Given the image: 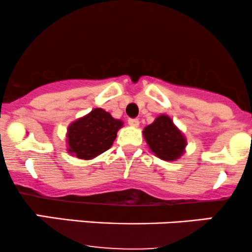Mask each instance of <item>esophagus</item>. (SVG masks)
Returning <instances> with one entry per match:
<instances>
[{"instance_id":"esophagus-1","label":"esophagus","mask_w":252,"mask_h":252,"mask_svg":"<svg viewBox=\"0 0 252 252\" xmlns=\"http://www.w3.org/2000/svg\"><path fill=\"white\" fill-rule=\"evenodd\" d=\"M130 126H134V128H137L138 124H140V121L136 120V118H131V120L128 121Z\"/></svg>"}]
</instances>
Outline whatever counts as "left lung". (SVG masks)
Masks as SVG:
<instances>
[{"label": "left lung", "mask_w": 252, "mask_h": 252, "mask_svg": "<svg viewBox=\"0 0 252 252\" xmlns=\"http://www.w3.org/2000/svg\"><path fill=\"white\" fill-rule=\"evenodd\" d=\"M143 137L158 158L178 161L186 153L187 138L168 115H160L143 129Z\"/></svg>", "instance_id": "left-lung-1"}]
</instances>
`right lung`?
<instances>
[{"instance_id": "obj_1", "label": "right lung", "mask_w": 252, "mask_h": 252, "mask_svg": "<svg viewBox=\"0 0 252 252\" xmlns=\"http://www.w3.org/2000/svg\"><path fill=\"white\" fill-rule=\"evenodd\" d=\"M123 121L114 118L102 108L92 109L85 116L68 124L66 147L71 156L92 160L106 152L116 140Z\"/></svg>"}]
</instances>
